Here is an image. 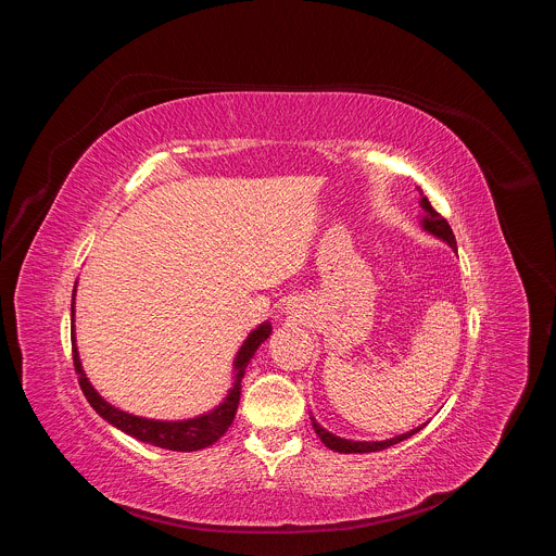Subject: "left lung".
<instances>
[{
  "label": "left lung",
  "instance_id": "1",
  "mask_svg": "<svg viewBox=\"0 0 556 556\" xmlns=\"http://www.w3.org/2000/svg\"><path fill=\"white\" fill-rule=\"evenodd\" d=\"M418 191H420V204H422V208H425L422 226H425L429 232H433L435 237H440V240H444L448 247L455 249V235H453L448 222L431 206V202L427 200V195L422 193L420 187H418ZM309 420H312L314 433L321 438V442H324L328 448H332V451H337V453H371V451H382V448H387V446H391V444H399V442L412 438L414 433H418V431L422 429V427H418V429H414V431H407V433H403V435H399V438H391V440H384V442H354V440H343V438H339V435L326 431L314 418H309Z\"/></svg>",
  "mask_w": 556,
  "mask_h": 556
}]
</instances>
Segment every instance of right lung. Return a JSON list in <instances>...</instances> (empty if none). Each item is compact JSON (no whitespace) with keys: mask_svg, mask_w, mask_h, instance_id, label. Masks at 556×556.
<instances>
[{"mask_svg":"<svg viewBox=\"0 0 556 556\" xmlns=\"http://www.w3.org/2000/svg\"><path fill=\"white\" fill-rule=\"evenodd\" d=\"M72 316H74V305H72ZM270 332H273L270 324L260 326L244 341L242 350L237 352V358H235V371L237 374H235V382H232V389L226 395V401L217 409H213L211 414L193 418V420H182V422H157V420L136 418L131 414L118 412L116 407L108 405L97 393V389L88 382V378L84 374V367H81V361H78V352H76L74 341H72V361H74V371L78 376V384H81L88 403L110 425H114L116 429L125 431L127 435L140 440V442H147V444H153V446L169 448V451H198V448H204V446H211L213 442H217L228 431V427L232 425L235 414H237V405H240L244 369L251 363L257 348L270 337Z\"/></svg>","mask_w":556,"mask_h":556,"instance_id":"right-lung-1","label":"right lung"}]
</instances>
